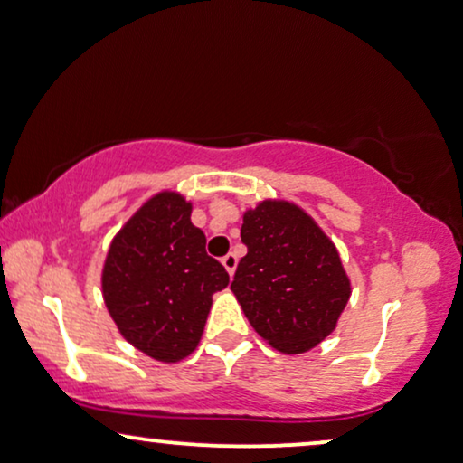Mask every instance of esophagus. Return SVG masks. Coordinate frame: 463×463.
<instances>
[{
	"instance_id": "esophagus-1",
	"label": "esophagus",
	"mask_w": 463,
	"mask_h": 463,
	"mask_svg": "<svg viewBox=\"0 0 463 463\" xmlns=\"http://www.w3.org/2000/svg\"><path fill=\"white\" fill-rule=\"evenodd\" d=\"M221 261H223V266L227 272H230V276H233V272H236V266H238V257L233 253H227Z\"/></svg>"
}]
</instances>
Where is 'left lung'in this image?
Listing matches in <instances>:
<instances>
[{"label": "left lung", "instance_id": "obj_1", "mask_svg": "<svg viewBox=\"0 0 463 463\" xmlns=\"http://www.w3.org/2000/svg\"><path fill=\"white\" fill-rule=\"evenodd\" d=\"M246 253L232 291L268 345L299 355L335 329L351 298L340 255L319 225L296 203L263 200L242 217Z\"/></svg>", "mask_w": 463, "mask_h": 463}]
</instances>
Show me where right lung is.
I'll return each mask as SVG.
<instances>
[{"mask_svg": "<svg viewBox=\"0 0 463 463\" xmlns=\"http://www.w3.org/2000/svg\"><path fill=\"white\" fill-rule=\"evenodd\" d=\"M230 274L206 253L191 223V202L174 191L153 195L108 249L101 291L123 338L144 355L176 364L195 351L213 293Z\"/></svg>", "mask_w": 463, "mask_h": 463, "instance_id": "add662e5", "label": "right lung"}]
</instances>
